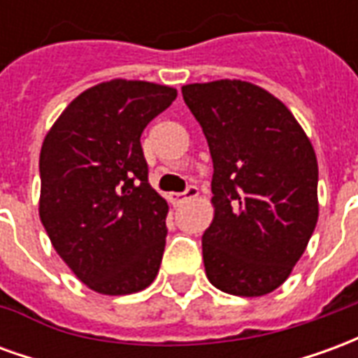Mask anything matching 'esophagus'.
Returning <instances> with one entry per match:
<instances>
[{"mask_svg":"<svg viewBox=\"0 0 358 358\" xmlns=\"http://www.w3.org/2000/svg\"><path fill=\"white\" fill-rule=\"evenodd\" d=\"M197 195H199L197 186H189L186 192H182V194H171V201L174 203V205H180V203L187 201V199H194Z\"/></svg>","mask_w":358,"mask_h":358,"instance_id":"34e87169","label":"esophagus"}]
</instances>
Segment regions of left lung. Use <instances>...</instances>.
<instances>
[{
	"label": "left lung",
	"mask_w": 358,
	"mask_h": 358,
	"mask_svg": "<svg viewBox=\"0 0 358 358\" xmlns=\"http://www.w3.org/2000/svg\"><path fill=\"white\" fill-rule=\"evenodd\" d=\"M213 157L215 218L203 263L220 292H274L305 253L318 220L315 149L284 103L251 82L182 86Z\"/></svg>",
	"instance_id": "1"
}]
</instances>
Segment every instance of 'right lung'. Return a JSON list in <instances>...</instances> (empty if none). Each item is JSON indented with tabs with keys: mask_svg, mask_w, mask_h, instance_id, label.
Masks as SVG:
<instances>
[{
	"mask_svg": "<svg viewBox=\"0 0 358 358\" xmlns=\"http://www.w3.org/2000/svg\"><path fill=\"white\" fill-rule=\"evenodd\" d=\"M176 95L153 82H103L82 92L43 140L40 220L94 292H141L159 272L169 205L149 186L140 138Z\"/></svg>",
	"mask_w": 358,
	"mask_h": 358,
	"instance_id": "1",
	"label": "right lung"
}]
</instances>
